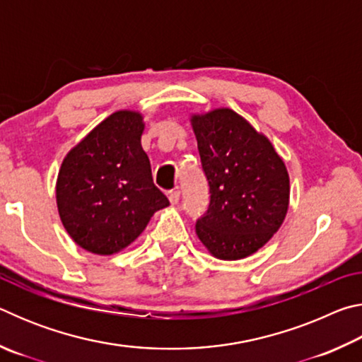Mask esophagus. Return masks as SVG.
Instances as JSON below:
<instances>
[{
  "label": "esophagus",
  "mask_w": 362,
  "mask_h": 362,
  "mask_svg": "<svg viewBox=\"0 0 362 362\" xmlns=\"http://www.w3.org/2000/svg\"><path fill=\"white\" fill-rule=\"evenodd\" d=\"M179 199H180V192H179V189H177V192H169L170 204H173V206L179 204Z\"/></svg>",
  "instance_id": "1"
}]
</instances>
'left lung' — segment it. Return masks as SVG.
Segmentation results:
<instances>
[{"label":"left lung","mask_w":362,"mask_h":362,"mask_svg":"<svg viewBox=\"0 0 362 362\" xmlns=\"http://www.w3.org/2000/svg\"><path fill=\"white\" fill-rule=\"evenodd\" d=\"M209 209L196 235L220 260L252 255L272 240L289 209V174L268 137L231 108L192 115Z\"/></svg>","instance_id":"8db88e82"}]
</instances>
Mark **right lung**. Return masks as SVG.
Listing matches in <instances>:
<instances>
[{
    "label": "right lung",
    "mask_w": 362,
    "mask_h": 362,
    "mask_svg": "<svg viewBox=\"0 0 362 362\" xmlns=\"http://www.w3.org/2000/svg\"><path fill=\"white\" fill-rule=\"evenodd\" d=\"M142 113L119 110L73 146L60 166V220L79 247L112 255L129 246L153 214L169 206L142 148Z\"/></svg>",
    "instance_id": "obj_1"
}]
</instances>
